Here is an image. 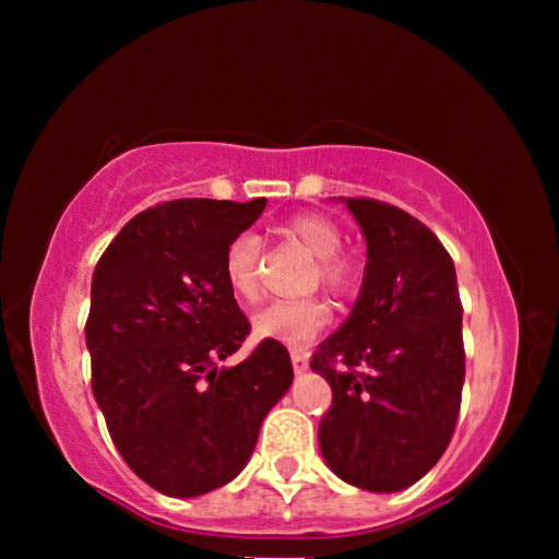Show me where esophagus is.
I'll use <instances>...</instances> for the list:
<instances>
[{
  "label": "esophagus",
  "mask_w": 559,
  "mask_h": 559,
  "mask_svg": "<svg viewBox=\"0 0 559 559\" xmlns=\"http://www.w3.org/2000/svg\"><path fill=\"white\" fill-rule=\"evenodd\" d=\"M290 362H293V370H296V374H302L308 370V357L298 353V349H293L290 353Z\"/></svg>",
  "instance_id": "34e87169"
}]
</instances>
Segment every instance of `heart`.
Returning <instances> with one entry per match:
<instances>
[{"mask_svg":"<svg viewBox=\"0 0 559 559\" xmlns=\"http://www.w3.org/2000/svg\"><path fill=\"white\" fill-rule=\"evenodd\" d=\"M283 236L316 257V278L328 290L347 293L355 288L359 271L355 261L343 257V231L323 214H298L283 226ZM263 246L257 234H241L226 249L224 273L234 296L257 302L261 296ZM330 310L323 300H276L253 316V333L286 347H306L328 325Z\"/></svg>","mask_w":559,"mask_h":559,"instance_id":"heart-1","label":"heart"}]
</instances>
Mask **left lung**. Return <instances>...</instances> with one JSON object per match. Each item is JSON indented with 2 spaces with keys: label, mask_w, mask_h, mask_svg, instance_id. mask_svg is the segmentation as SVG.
Here are the masks:
<instances>
[{
  "label": "left lung",
  "mask_w": 559,
  "mask_h": 559,
  "mask_svg": "<svg viewBox=\"0 0 559 559\" xmlns=\"http://www.w3.org/2000/svg\"><path fill=\"white\" fill-rule=\"evenodd\" d=\"M340 202L362 229L367 263L347 320L310 359L333 390L320 453L345 484L396 493L427 476L456 427L466 374L456 269L412 214Z\"/></svg>",
  "instance_id": "left-lung-1"
}]
</instances>
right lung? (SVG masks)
Wrapping results in <instances>:
<instances>
[{"mask_svg": "<svg viewBox=\"0 0 559 559\" xmlns=\"http://www.w3.org/2000/svg\"><path fill=\"white\" fill-rule=\"evenodd\" d=\"M263 210L266 200L157 204L122 226L93 271V396L120 456L165 496L197 498L239 476L290 390L288 349L273 340L216 367L251 330L226 249Z\"/></svg>", "mask_w": 559, "mask_h": 559, "instance_id": "1", "label": "right lung"}]
</instances>
